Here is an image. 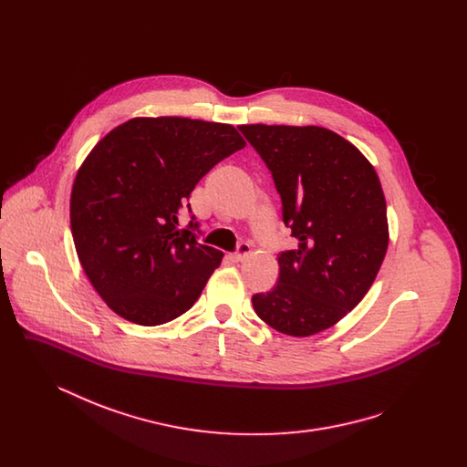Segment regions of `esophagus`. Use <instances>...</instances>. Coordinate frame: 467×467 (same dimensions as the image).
I'll return each mask as SVG.
<instances>
[{
	"label": "esophagus",
	"instance_id": "obj_1",
	"mask_svg": "<svg viewBox=\"0 0 467 467\" xmlns=\"http://www.w3.org/2000/svg\"><path fill=\"white\" fill-rule=\"evenodd\" d=\"M250 250H252V248H250V244H242L240 246H238V250H236V252L231 255V259H233L234 263H242L244 257L250 254Z\"/></svg>",
	"mask_w": 467,
	"mask_h": 467
}]
</instances>
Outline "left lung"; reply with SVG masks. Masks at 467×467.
Listing matches in <instances>:
<instances>
[{
  "label": "left lung",
  "instance_id": "left-lung-1",
  "mask_svg": "<svg viewBox=\"0 0 467 467\" xmlns=\"http://www.w3.org/2000/svg\"><path fill=\"white\" fill-rule=\"evenodd\" d=\"M273 173L284 223L299 242L278 255V284L252 297L278 333L306 337L354 310L389 246L387 202L373 164L320 126H238Z\"/></svg>",
  "mask_w": 467,
  "mask_h": 467
}]
</instances>
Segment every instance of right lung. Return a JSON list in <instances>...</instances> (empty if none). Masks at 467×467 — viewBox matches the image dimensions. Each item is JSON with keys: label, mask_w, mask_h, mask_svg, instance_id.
<instances>
[{"label": "right lung", "mask_w": 467, "mask_h": 467, "mask_svg": "<svg viewBox=\"0 0 467 467\" xmlns=\"http://www.w3.org/2000/svg\"><path fill=\"white\" fill-rule=\"evenodd\" d=\"M244 145L231 124L187 117H134L94 145L73 182L69 223L82 269L111 311L159 326L198 301L223 254L180 229L178 212Z\"/></svg>", "instance_id": "right-lung-1"}]
</instances>
